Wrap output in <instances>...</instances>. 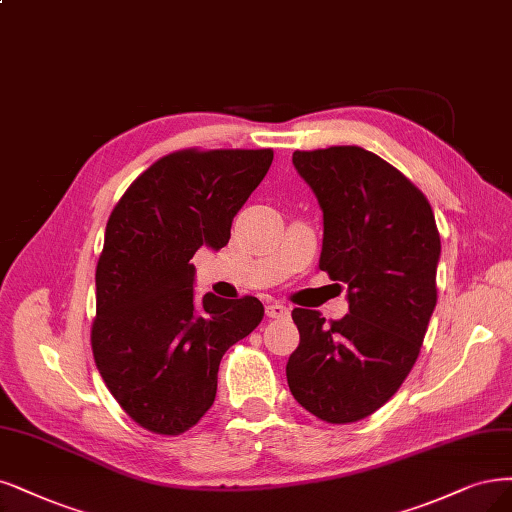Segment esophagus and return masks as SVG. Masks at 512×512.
<instances>
[{"instance_id":"34e87169","label":"esophagus","mask_w":512,"mask_h":512,"mask_svg":"<svg viewBox=\"0 0 512 512\" xmlns=\"http://www.w3.org/2000/svg\"><path fill=\"white\" fill-rule=\"evenodd\" d=\"M267 315L269 317H288L290 309L286 305H281V303H273V305L267 307Z\"/></svg>"}]
</instances>
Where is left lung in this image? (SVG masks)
Instances as JSON below:
<instances>
[{
	"label": "left lung",
	"instance_id": "left-lung-1",
	"mask_svg": "<svg viewBox=\"0 0 512 512\" xmlns=\"http://www.w3.org/2000/svg\"><path fill=\"white\" fill-rule=\"evenodd\" d=\"M324 214L320 269L347 288L349 313L326 324L294 309L301 343L286 377L296 402L328 424L381 409L419 356L436 307L440 237L424 192L358 146L292 154Z\"/></svg>",
	"mask_w": 512,
	"mask_h": 512
}]
</instances>
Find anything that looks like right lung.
<instances>
[{"label": "right lung", "mask_w": 512, "mask_h": 512, "mask_svg": "<svg viewBox=\"0 0 512 512\" xmlns=\"http://www.w3.org/2000/svg\"><path fill=\"white\" fill-rule=\"evenodd\" d=\"M273 150H182L129 186L105 226L91 343L112 396L139 426L175 436L216 400L226 349L260 324L256 296H195L199 248L220 250Z\"/></svg>", "instance_id": "obj_1"}]
</instances>
